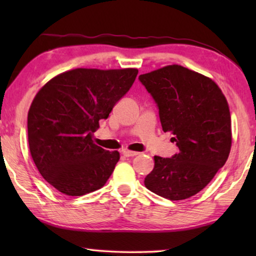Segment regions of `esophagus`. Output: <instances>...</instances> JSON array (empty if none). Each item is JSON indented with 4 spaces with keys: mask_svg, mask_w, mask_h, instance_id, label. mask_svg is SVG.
<instances>
[{
    "mask_svg": "<svg viewBox=\"0 0 256 256\" xmlns=\"http://www.w3.org/2000/svg\"><path fill=\"white\" fill-rule=\"evenodd\" d=\"M123 154L125 156V157H134V156L138 154V152H136V151H130V150H124L123 151Z\"/></svg>",
    "mask_w": 256,
    "mask_h": 256,
    "instance_id": "1",
    "label": "esophagus"
}]
</instances>
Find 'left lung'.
Segmentation results:
<instances>
[{"label":"left lung","instance_id":"obj_1","mask_svg":"<svg viewBox=\"0 0 256 256\" xmlns=\"http://www.w3.org/2000/svg\"><path fill=\"white\" fill-rule=\"evenodd\" d=\"M138 80L157 102L164 132L178 146L172 158L154 156L146 188L178 201L196 196L226 164L232 148L227 99L216 82L172 64L141 74Z\"/></svg>","mask_w":256,"mask_h":256}]
</instances>
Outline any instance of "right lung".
Masks as SVG:
<instances>
[{"mask_svg": "<svg viewBox=\"0 0 256 256\" xmlns=\"http://www.w3.org/2000/svg\"><path fill=\"white\" fill-rule=\"evenodd\" d=\"M138 68H74L36 94L28 112L29 150L40 175L60 193L81 196L102 188L120 160L94 141L99 120L131 88Z\"/></svg>", "mask_w": 256, "mask_h": 256, "instance_id": "right-lung-1", "label": "right lung"}]
</instances>
